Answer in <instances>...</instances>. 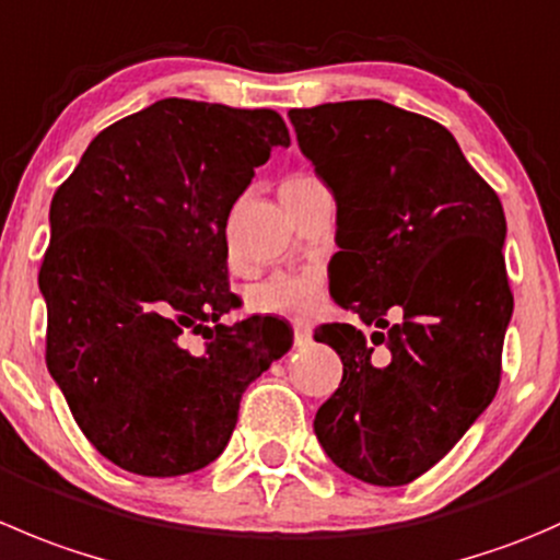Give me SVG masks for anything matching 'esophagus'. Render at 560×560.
Masks as SVG:
<instances>
[{"label":"esophagus","instance_id":"obj_1","mask_svg":"<svg viewBox=\"0 0 560 560\" xmlns=\"http://www.w3.org/2000/svg\"><path fill=\"white\" fill-rule=\"evenodd\" d=\"M292 330H295V347H303L312 341V328H308V323L295 319V323H292Z\"/></svg>","mask_w":560,"mask_h":560}]
</instances>
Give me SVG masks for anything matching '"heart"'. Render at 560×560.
<instances>
[{
	"label": "heart",
	"instance_id": "obj_1",
	"mask_svg": "<svg viewBox=\"0 0 560 560\" xmlns=\"http://www.w3.org/2000/svg\"><path fill=\"white\" fill-rule=\"evenodd\" d=\"M314 180L317 177L306 175V172H295V175L281 180L279 194L287 197V194L298 191ZM323 287L325 276L319 268L281 270V273L268 276L248 290V308L259 314H281V317H308L317 308Z\"/></svg>",
	"mask_w": 560,
	"mask_h": 560
}]
</instances>
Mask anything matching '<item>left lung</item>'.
<instances>
[{
  "instance_id": "left-lung-1",
  "label": "left lung",
  "mask_w": 560,
  "mask_h": 560,
  "mask_svg": "<svg viewBox=\"0 0 560 560\" xmlns=\"http://www.w3.org/2000/svg\"><path fill=\"white\" fill-rule=\"evenodd\" d=\"M290 119L336 199L330 295L388 328L369 341L347 323L314 330L345 366L314 432L345 474L410 485L457 446L501 385L514 308L503 205L424 114L341 101L290 108ZM390 311L400 312L396 326Z\"/></svg>"
}]
</instances>
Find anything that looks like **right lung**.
<instances>
[{
    "instance_id": "right-lung-1",
    "label": "right lung",
    "mask_w": 560,
    "mask_h": 560,
    "mask_svg": "<svg viewBox=\"0 0 560 560\" xmlns=\"http://www.w3.org/2000/svg\"><path fill=\"white\" fill-rule=\"evenodd\" d=\"M290 130L273 108L164 97L103 128L51 199L46 363L86 441L122 470L213 463L241 396L292 345L237 295L226 219ZM188 335H202L199 351Z\"/></svg>"
}]
</instances>
